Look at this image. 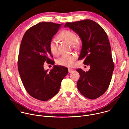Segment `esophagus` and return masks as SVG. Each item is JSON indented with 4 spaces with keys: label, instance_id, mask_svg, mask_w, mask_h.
<instances>
[{
    "label": "esophagus",
    "instance_id": "34e87169",
    "mask_svg": "<svg viewBox=\"0 0 129 129\" xmlns=\"http://www.w3.org/2000/svg\"><path fill=\"white\" fill-rule=\"evenodd\" d=\"M73 71H74V70L72 69H68V72H69V73H71V72H72Z\"/></svg>",
    "mask_w": 129,
    "mask_h": 129
}]
</instances>
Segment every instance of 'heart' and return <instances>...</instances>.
Segmentation results:
<instances>
[{
    "label": "heart",
    "mask_w": 129,
    "mask_h": 129,
    "mask_svg": "<svg viewBox=\"0 0 129 129\" xmlns=\"http://www.w3.org/2000/svg\"><path fill=\"white\" fill-rule=\"evenodd\" d=\"M59 37L68 43L75 45L77 41V36L76 34L70 30H63L59 36ZM49 49L50 52L53 55L58 54L57 43L55 39H52L49 43ZM77 59V56L74 54H63L57 60V63L62 66L71 67L74 64V62Z\"/></svg>",
    "instance_id": "obj_1"
}]
</instances>
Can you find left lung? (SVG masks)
<instances>
[{
    "label": "left lung",
    "mask_w": 129,
    "mask_h": 129,
    "mask_svg": "<svg viewBox=\"0 0 129 129\" xmlns=\"http://www.w3.org/2000/svg\"><path fill=\"white\" fill-rule=\"evenodd\" d=\"M64 27L79 35L82 46L78 59H84L83 63L90 66L86 72L76 70L80 76L78 89L87 98H98L108 88L114 67L107 35L98 23L89 19L67 22Z\"/></svg>",
    "instance_id": "left-lung-1"
}]
</instances>
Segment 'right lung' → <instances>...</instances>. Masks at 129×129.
I'll return each mask as SVG.
<instances>
[{
  "label": "right lung",
  "mask_w": 129,
  "mask_h": 129,
  "mask_svg": "<svg viewBox=\"0 0 129 129\" xmlns=\"http://www.w3.org/2000/svg\"><path fill=\"white\" fill-rule=\"evenodd\" d=\"M62 25L45 22L37 24L25 33L21 43L18 67L21 81L28 94L42 101L58 93L68 73L66 67L54 65L48 71L43 67L45 62L53 63L49 59L52 55L49 43Z\"/></svg>",
  "instance_id": "add662e5"
}]
</instances>
